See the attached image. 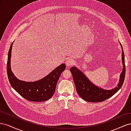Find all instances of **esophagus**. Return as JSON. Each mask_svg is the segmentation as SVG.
<instances>
[{"label": "esophagus", "instance_id": "1", "mask_svg": "<svg viewBox=\"0 0 131 131\" xmlns=\"http://www.w3.org/2000/svg\"><path fill=\"white\" fill-rule=\"evenodd\" d=\"M73 63H74V61L72 59H67V60L66 61V62H65L66 65L67 67H69L70 66H72L73 64Z\"/></svg>", "mask_w": 131, "mask_h": 131}]
</instances>
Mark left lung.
I'll return each instance as SVG.
<instances>
[{
	"instance_id": "obj_1",
	"label": "left lung",
	"mask_w": 131,
	"mask_h": 131,
	"mask_svg": "<svg viewBox=\"0 0 131 131\" xmlns=\"http://www.w3.org/2000/svg\"><path fill=\"white\" fill-rule=\"evenodd\" d=\"M122 49V63L123 69L120 74V80L116 88L112 90H105L93 84L88 78L76 67H71L70 70L72 74L73 80L77 91L80 97L89 102H101L112 97L122 87L125 77L126 67L125 56L122 46L119 42Z\"/></svg>"
}]
</instances>
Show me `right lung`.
<instances>
[{"label": "right lung", "instance_id": "1", "mask_svg": "<svg viewBox=\"0 0 131 131\" xmlns=\"http://www.w3.org/2000/svg\"><path fill=\"white\" fill-rule=\"evenodd\" d=\"M12 42L8 52L7 62V73L10 84L13 88L22 97L31 102H43L49 100L53 95L57 83L61 73L66 69L64 63L56 67L46 77L33 82L19 80L12 72L11 56Z\"/></svg>", "mask_w": 131, "mask_h": 131}]
</instances>
